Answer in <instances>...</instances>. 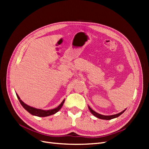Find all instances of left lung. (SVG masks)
Returning a JSON list of instances; mask_svg holds the SVG:
<instances>
[{"instance_id":"left-lung-1","label":"left lung","mask_w":149,"mask_h":149,"mask_svg":"<svg viewBox=\"0 0 149 149\" xmlns=\"http://www.w3.org/2000/svg\"><path fill=\"white\" fill-rule=\"evenodd\" d=\"M88 108L89 109L90 111V112H91V114L93 115H94L95 117H96V118H99V119H104V120H111L112 119H114V118H118V117H119V116H120L122 114L124 113V112L126 110L124 109V111H123L122 112H119V113L118 114H114V115H111V116H104V115H102V114H100L97 113V112H95L94 111H93L91 107H90L89 106H88Z\"/></svg>"}]
</instances>
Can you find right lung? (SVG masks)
I'll use <instances>...</instances> for the list:
<instances>
[{"instance_id": "add662e5", "label": "right lung", "mask_w": 149, "mask_h": 149, "mask_svg": "<svg viewBox=\"0 0 149 149\" xmlns=\"http://www.w3.org/2000/svg\"><path fill=\"white\" fill-rule=\"evenodd\" d=\"M16 95L17 96L18 100H19L21 105L23 106V107L26 111H27L29 113L31 114V115L38 116V117H47V116L55 114L58 111H60V109H61L63 105V104L65 101V100H63V101L61 102V103L59 106L56 107V108H54V109H48V110H43V109H37V108H35V107H31L27 104H26L25 103H24L20 100V97L19 96V95H18L17 93H16Z\"/></svg>"}]
</instances>
